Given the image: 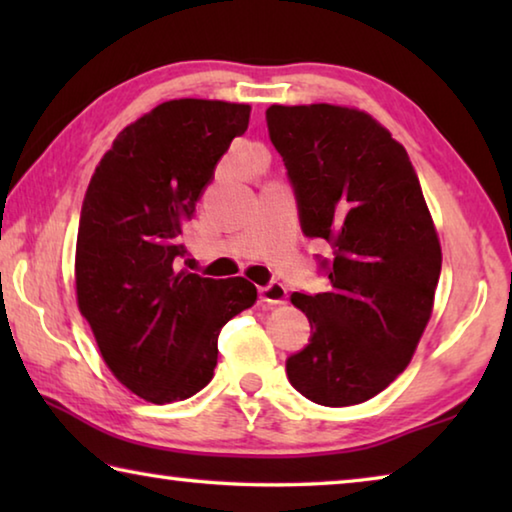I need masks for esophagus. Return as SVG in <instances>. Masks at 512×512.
Listing matches in <instances>:
<instances>
[{
	"instance_id": "1",
	"label": "esophagus",
	"mask_w": 512,
	"mask_h": 512,
	"mask_svg": "<svg viewBox=\"0 0 512 512\" xmlns=\"http://www.w3.org/2000/svg\"><path fill=\"white\" fill-rule=\"evenodd\" d=\"M287 287H284L282 282H268L264 284V287H259V298H262V302H266V305H282L284 300H287Z\"/></svg>"
}]
</instances>
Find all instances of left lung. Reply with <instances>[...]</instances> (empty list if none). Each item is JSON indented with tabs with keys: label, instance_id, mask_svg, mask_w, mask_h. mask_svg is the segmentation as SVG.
Segmentation results:
<instances>
[{
	"label": "left lung",
	"instance_id": "obj_1",
	"mask_svg": "<svg viewBox=\"0 0 512 512\" xmlns=\"http://www.w3.org/2000/svg\"><path fill=\"white\" fill-rule=\"evenodd\" d=\"M266 126L302 235L332 248L316 255L327 289L291 296L311 336L287 359V377L316 404H361L409 366L436 296L443 255L418 173L366 112L271 106Z\"/></svg>",
	"mask_w": 512,
	"mask_h": 512
}]
</instances>
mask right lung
Instances as JSON below:
<instances>
[{"mask_svg":"<svg viewBox=\"0 0 512 512\" xmlns=\"http://www.w3.org/2000/svg\"><path fill=\"white\" fill-rule=\"evenodd\" d=\"M250 119L246 103L176 99L126 126L83 198L76 298L101 357L153 404L210 384L221 327L253 307L255 284L180 268L185 225Z\"/></svg>","mask_w":512,"mask_h":512,"instance_id":"right-lung-1","label":"right lung"}]
</instances>
